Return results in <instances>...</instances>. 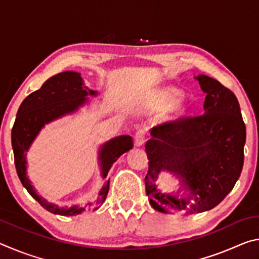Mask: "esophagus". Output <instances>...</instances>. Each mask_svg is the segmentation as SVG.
Masks as SVG:
<instances>
[{"label":"esophagus","instance_id":"obj_1","mask_svg":"<svg viewBox=\"0 0 259 259\" xmlns=\"http://www.w3.org/2000/svg\"><path fill=\"white\" fill-rule=\"evenodd\" d=\"M145 135H146V133H145V130H144V129H140V130L137 131V133H136V135H135V146L139 147V146L144 145V143H145Z\"/></svg>","mask_w":259,"mask_h":259}]
</instances>
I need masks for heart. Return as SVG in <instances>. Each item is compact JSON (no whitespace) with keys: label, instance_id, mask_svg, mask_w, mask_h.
Here are the masks:
<instances>
[{"label":"heart","instance_id":"1","mask_svg":"<svg viewBox=\"0 0 259 259\" xmlns=\"http://www.w3.org/2000/svg\"><path fill=\"white\" fill-rule=\"evenodd\" d=\"M178 98H179V93L176 89L166 88V89L161 90L159 95H157V104L162 107H166L174 104ZM179 111L183 112V108L179 109Z\"/></svg>","mask_w":259,"mask_h":259}]
</instances>
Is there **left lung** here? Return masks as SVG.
<instances>
[{
    "label": "left lung",
    "mask_w": 259,
    "mask_h": 259,
    "mask_svg": "<svg viewBox=\"0 0 259 259\" xmlns=\"http://www.w3.org/2000/svg\"><path fill=\"white\" fill-rule=\"evenodd\" d=\"M205 94L202 115L154 126L147 140L146 194L157 211L200 213L216 207L233 190L243 166L245 125L230 89L203 74L195 76ZM180 182L177 192H163L162 171Z\"/></svg>",
    "instance_id": "8db88e82"
}]
</instances>
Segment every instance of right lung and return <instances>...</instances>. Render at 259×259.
I'll return each mask as SVG.
<instances>
[{"instance_id":"add662e5","label":"right lung","mask_w":259,"mask_h":259,"mask_svg":"<svg viewBox=\"0 0 259 259\" xmlns=\"http://www.w3.org/2000/svg\"><path fill=\"white\" fill-rule=\"evenodd\" d=\"M98 93L84 85L81 74L66 71L57 74L43 83L40 89L24 99L17 112V117L11 131V143L14 148L15 164L21 184L33 198L49 212L61 216H76L88 210H97L106 199L109 181H105L95 201H89L84 207L74 204L72 207H59L38 195L27 177L26 155L35 138L45 125L60 117L71 115L89 103V97H96ZM134 147L133 138L122 135L107 140L99 147L98 163L100 176L107 178L111 166L123 153Z\"/></svg>"}]
</instances>
